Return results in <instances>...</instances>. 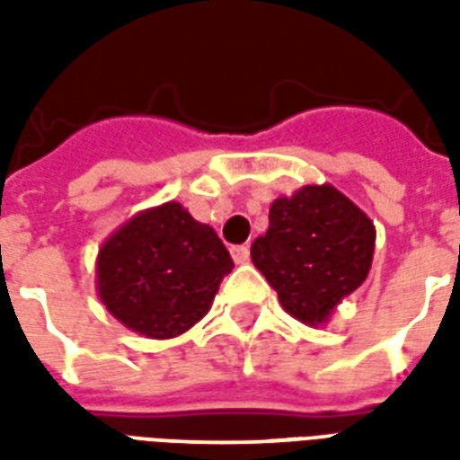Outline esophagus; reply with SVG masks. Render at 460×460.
<instances>
[{"label": "esophagus", "instance_id": "esophagus-1", "mask_svg": "<svg viewBox=\"0 0 460 460\" xmlns=\"http://www.w3.org/2000/svg\"><path fill=\"white\" fill-rule=\"evenodd\" d=\"M231 259L236 261V263H246L251 259V251L249 246H231Z\"/></svg>", "mask_w": 460, "mask_h": 460}]
</instances>
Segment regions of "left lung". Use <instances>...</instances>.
Listing matches in <instances>:
<instances>
[{
	"mask_svg": "<svg viewBox=\"0 0 460 460\" xmlns=\"http://www.w3.org/2000/svg\"><path fill=\"white\" fill-rule=\"evenodd\" d=\"M375 239L372 219L342 191L308 184L270 204L269 231L251 243V259L283 310L315 328L365 283Z\"/></svg>",
	"mask_w": 460,
	"mask_h": 460,
	"instance_id": "left-lung-1",
	"label": "left lung"
}]
</instances>
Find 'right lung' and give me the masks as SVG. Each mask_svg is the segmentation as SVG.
<instances>
[{
  "label": "right lung",
  "instance_id": "right-lung-1",
  "mask_svg": "<svg viewBox=\"0 0 460 460\" xmlns=\"http://www.w3.org/2000/svg\"><path fill=\"white\" fill-rule=\"evenodd\" d=\"M234 261L209 224L177 201L152 207L108 236L95 261L98 298L137 335L170 340L209 313Z\"/></svg>",
  "mask_w": 460,
  "mask_h": 460
}]
</instances>
